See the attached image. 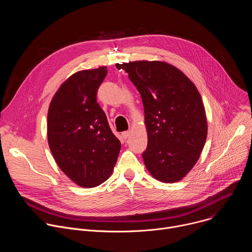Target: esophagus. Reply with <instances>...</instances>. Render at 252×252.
<instances>
[{"mask_svg":"<svg viewBox=\"0 0 252 252\" xmlns=\"http://www.w3.org/2000/svg\"><path fill=\"white\" fill-rule=\"evenodd\" d=\"M122 135H123V137L125 138V139H126L129 135H130V130H126V131H124L123 133H122Z\"/></svg>","mask_w":252,"mask_h":252,"instance_id":"obj_1","label":"esophagus"}]
</instances>
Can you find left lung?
Instances as JSON below:
<instances>
[{
    "mask_svg": "<svg viewBox=\"0 0 252 252\" xmlns=\"http://www.w3.org/2000/svg\"><path fill=\"white\" fill-rule=\"evenodd\" d=\"M124 68L140 94L148 148L142 154L158 181H182L197 162L207 136L204 105L195 85L176 66L161 61H134Z\"/></svg>",
    "mask_w": 252,
    "mask_h": 252,
    "instance_id": "obj_1",
    "label": "left lung"
}]
</instances>
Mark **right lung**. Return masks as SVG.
Instances as JSON below:
<instances>
[{
  "label": "right lung",
  "mask_w": 252,
  "mask_h": 252,
  "mask_svg": "<svg viewBox=\"0 0 252 252\" xmlns=\"http://www.w3.org/2000/svg\"><path fill=\"white\" fill-rule=\"evenodd\" d=\"M106 66L83 69L68 77L54 94L47 134L61 170L82 188H95L113 173L121 141L96 102Z\"/></svg>",
  "instance_id": "right-lung-1"
}]
</instances>
